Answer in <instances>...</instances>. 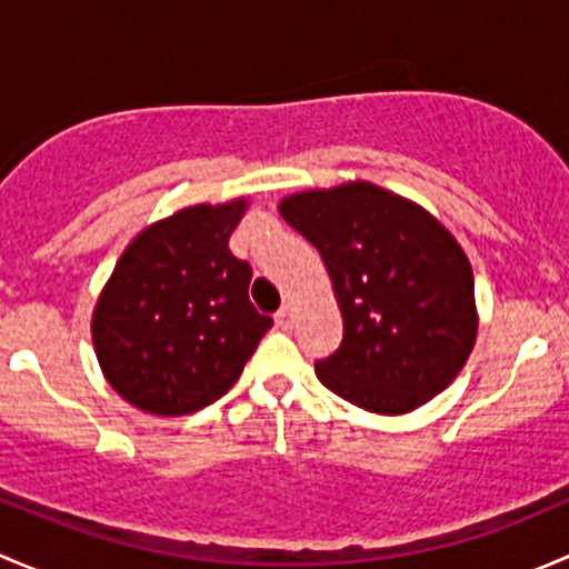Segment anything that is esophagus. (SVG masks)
I'll use <instances>...</instances> for the list:
<instances>
[{"label":"esophagus","mask_w":569,"mask_h":569,"mask_svg":"<svg viewBox=\"0 0 569 569\" xmlns=\"http://www.w3.org/2000/svg\"><path fill=\"white\" fill-rule=\"evenodd\" d=\"M274 325H278L280 330H291V327H295V311H291L289 306L280 308V311L274 313Z\"/></svg>","instance_id":"34e87169"}]
</instances>
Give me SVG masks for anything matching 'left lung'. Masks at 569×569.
<instances>
[{
  "label": "left lung",
  "instance_id": "left-lung-1",
  "mask_svg": "<svg viewBox=\"0 0 569 569\" xmlns=\"http://www.w3.org/2000/svg\"><path fill=\"white\" fill-rule=\"evenodd\" d=\"M319 250L343 341L317 377L341 399L399 416L451 386L476 341L473 272L457 239L412 200L366 181L280 200Z\"/></svg>",
  "mask_w": 569,
  "mask_h": 569
}]
</instances>
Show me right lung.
<instances>
[{
	"mask_svg": "<svg viewBox=\"0 0 569 569\" xmlns=\"http://www.w3.org/2000/svg\"><path fill=\"white\" fill-rule=\"evenodd\" d=\"M248 200L189 206L123 250L93 311L109 386L153 416H187L228 393L272 319L252 308V269L228 250Z\"/></svg>",
	"mask_w": 569,
	"mask_h": 569,
	"instance_id": "1",
	"label": "right lung"
}]
</instances>
